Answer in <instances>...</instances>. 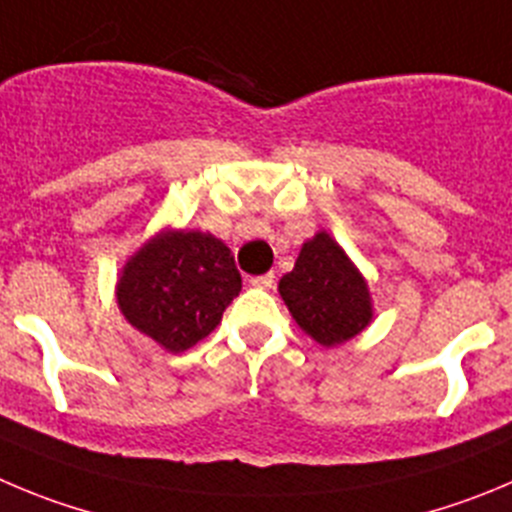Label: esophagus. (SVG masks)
<instances>
[{
  "label": "esophagus",
  "instance_id": "obj_1",
  "mask_svg": "<svg viewBox=\"0 0 512 512\" xmlns=\"http://www.w3.org/2000/svg\"><path fill=\"white\" fill-rule=\"evenodd\" d=\"M250 283L255 285V288L270 290L272 285H275V275H272V272H267V275H255V278H250Z\"/></svg>",
  "mask_w": 512,
  "mask_h": 512
}]
</instances>
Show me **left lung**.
Returning <instances> with one entry per match:
<instances>
[{"label": "left lung", "instance_id": "1", "mask_svg": "<svg viewBox=\"0 0 512 512\" xmlns=\"http://www.w3.org/2000/svg\"><path fill=\"white\" fill-rule=\"evenodd\" d=\"M278 290L295 323L321 346L351 341L374 318L364 275L328 232L305 242Z\"/></svg>", "mask_w": 512, "mask_h": 512}]
</instances>
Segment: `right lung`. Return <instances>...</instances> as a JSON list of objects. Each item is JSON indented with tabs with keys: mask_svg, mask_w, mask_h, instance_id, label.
<instances>
[{
	"mask_svg": "<svg viewBox=\"0 0 512 512\" xmlns=\"http://www.w3.org/2000/svg\"><path fill=\"white\" fill-rule=\"evenodd\" d=\"M242 290L229 247L209 232L166 229L123 267L118 308L136 331L181 353L207 338Z\"/></svg>",
	"mask_w": 512,
	"mask_h": 512,
	"instance_id": "obj_1",
	"label": "right lung"
}]
</instances>
